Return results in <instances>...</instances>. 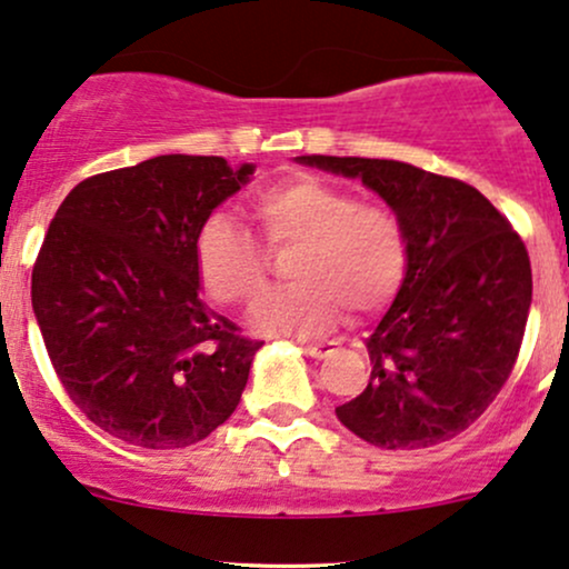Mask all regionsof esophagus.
<instances>
[{
	"mask_svg": "<svg viewBox=\"0 0 569 569\" xmlns=\"http://www.w3.org/2000/svg\"><path fill=\"white\" fill-rule=\"evenodd\" d=\"M302 350L312 358H326L335 352V342H302Z\"/></svg>",
	"mask_w": 569,
	"mask_h": 569,
	"instance_id": "1",
	"label": "esophagus"
}]
</instances>
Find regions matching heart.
Wrapping results in <instances>:
<instances>
[{
    "mask_svg": "<svg viewBox=\"0 0 569 569\" xmlns=\"http://www.w3.org/2000/svg\"><path fill=\"white\" fill-rule=\"evenodd\" d=\"M251 217L271 253H291V289L264 299L253 329L270 337H318L350 310L382 312L401 291L411 240L401 213L361 202L350 189L316 176H289L251 200ZM194 270L213 302L251 307L270 289V254L227 217H211L194 234Z\"/></svg>",
    "mask_w": 569,
    "mask_h": 569,
    "instance_id": "obj_1",
    "label": "heart"
}]
</instances>
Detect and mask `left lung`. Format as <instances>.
<instances>
[{"label": "left lung", "mask_w": 569, "mask_h": 569, "mask_svg": "<svg viewBox=\"0 0 569 569\" xmlns=\"http://www.w3.org/2000/svg\"><path fill=\"white\" fill-rule=\"evenodd\" d=\"M401 213L409 276L367 339L371 377L337 407L358 439L420 449L471 428L511 377L532 302L525 240L479 189L398 160L302 154Z\"/></svg>", "instance_id": "left-lung-1"}]
</instances>
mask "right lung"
<instances>
[{
  "label": "right lung",
  "mask_w": 569,
  "mask_h": 569,
  "mask_svg": "<svg viewBox=\"0 0 569 569\" xmlns=\"http://www.w3.org/2000/svg\"><path fill=\"white\" fill-rule=\"evenodd\" d=\"M253 166L160 154L84 179L50 221L31 307L74 407L114 439L181 449L240 403L253 352L200 302L194 234Z\"/></svg>",
  "instance_id": "1"
}]
</instances>
